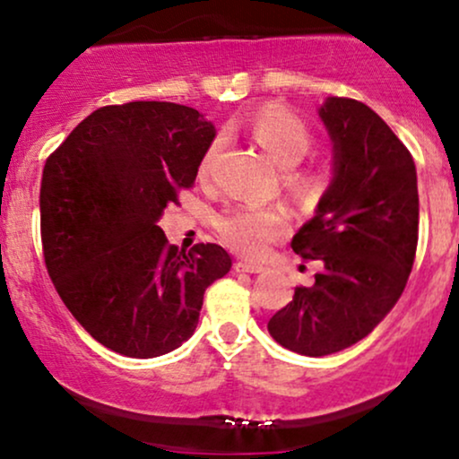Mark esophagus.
<instances>
[{
    "label": "esophagus",
    "mask_w": 459,
    "mask_h": 459,
    "mask_svg": "<svg viewBox=\"0 0 459 459\" xmlns=\"http://www.w3.org/2000/svg\"><path fill=\"white\" fill-rule=\"evenodd\" d=\"M237 272H246V273H261L265 272V267L259 265V263H247V261H237L235 263Z\"/></svg>",
    "instance_id": "obj_1"
}]
</instances>
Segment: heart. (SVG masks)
Wrapping results in <instances>:
<instances>
[{
    "instance_id": "obj_1",
    "label": "heart",
    "mask_w": 459,
    "mask_h": 459,
    "mask_svg": "<svg viewBox=\"0 0 459 459\" xmlns=\"http://www.w3.org/2000/svg\"><path fill=\"white\" fill-rule=\"evenodd\" d=\"M252 138L272 157L278 166L284 168V181L299 196H310L324 187V177L315 170H298V163L313 149V134L298 114L282 105H265L247 120ZM222 149V140L215 138L200 157L198 175L209 178L213 170L215 157ZM220 239L230 250L246 256H261L270 241L287 233L289 218L282 209L276 207H252L239 204L229 209L215 220Z\"/></svg>"
}]
</instances>
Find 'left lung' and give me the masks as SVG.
I'll return each instance as SVG.
<instances>
[{
  "mask_svg": "<svg viewBox=\"0 0 459 459\" xmlns=\"http://www.w3.org/2000/svg\"><path fill=\"white\" fill-rule=\"evenodd\" d=\"M319 118L332 140V181L291 247L321 270L267 324L276 343L302 356L371 334L402 298L419 241L416 168L402 140L354 99L328 97Z\"/></svg>",
  "mask_w": 459,
  "mask_h": 459,
  "instance_id": "8db88e82",
  "label": "left lung"
}]
</instances>
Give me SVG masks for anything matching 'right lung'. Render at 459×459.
Instances as JSON below:
<instances>
[{"label":"right lung","mask_w":459,"mask_h":459,"mask_svg":"<svg viewBox=\"0 0 459 459\" xmlns=\"http://www.w3.org/2000/svg\"><path fill=\"white\" fill-rule=\"evenodd\" d=\"M213 138L212 120L186 105H108L45 163L47 272L73 317L116 354L155 358L181 347L207 287L233 265L222 246L178 250L157 226L178 189L196 181Z\"/></svg>","instance_id":"add662e5"}]
</instances>
